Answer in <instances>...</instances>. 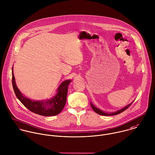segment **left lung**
Returning a JSON list of instances; mask_svg holds the SVG:
<instances>
[{
	"instance_id": "1",
	"label": "left lung",
	"mask_w": 155,
	"mask_h": 155,
	"mask_svg": "<svg viewBox=\"0 0 155 155\" xmlns=\"http://www.w3.org/2000/svg\"><path fill=\"white\" fill-rule=\"evenodd\" d=\"M132 103L128 104L127 106H125L124 107L122 108L121 109H120V110H117V111H116V112H114V113H111V114H107V113L104 112L102 110H101V109H98L97 107H95L91 103V107L93 108V109L94 110V111H95L97 114H99V115H104V116H109V115L110 116V115H117V114H119L123 112V111H124L125 110H126V109L131 105Z\"/></svg>"
}]
</instances>
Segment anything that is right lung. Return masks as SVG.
<instances>
[{
	"instance_id": "right-lung-1",
	"label": "right lung",
	"mask_w": 155,
	"mask_h": 155,
	"mask_svg": "<svg viewBox=\"0 0 155 155\" xmlns=\"http://www.w3.org/2000/svg\"><path fill=\"white\" fill-rule=\"evenodd\" d=\"M70 82L71 80L64 81L58 88L56 95L52 99L46 102L34 101L24 97L18 89L12 68V84L16 97L29 110L43 116H54L62 111L66 103L68 85Z\"/></svg>"
}]
</instances>
